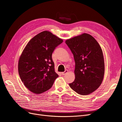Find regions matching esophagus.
<instances>
[{"mask_svg": "<svg viewBox=\"0 0 122 122\" xmlns=\"http://www.w3.org/2000/svg\"><path fill=\"white\" fill-rule=\"evenodd\" d=\"M68 72V70H66L64 72H61V74L62 75H65V74H66Z\"/></svg>", "mask_w": 122, "mask_h": 122, "instance_id": "esophagus-1", "label": "esophagus"}]
</instances>
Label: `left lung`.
I'll return each instance as SVG.
<instances>
[{"label": "left lung", "instance_id": "left-lung-1", "mask_svg": "<svg viewBox=\"0 0 122 122\" xmlns=\"http://www.w3.org/2000/svg\"><path fill=\"white\" fill-rule=\"evenodd\" d=\"M75 62L74 81L69 83L81 95L90 94L102 82L105 67L101 48L91 35L84 34L66 41Z\"/></svg>", "mask_w": 122, "mask_h": 122}]
</instances>
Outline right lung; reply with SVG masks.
<instances>
[{
    "label": "right lung",
    "mask_w": 122,
    "mask_h": 122,
    "mask_svg": "<svg viewBox=\"0 0 122 122\" xmlns=\"http://www.w3.org/2000/svg\"><path fill=\"white\" fill-rule=\"evenodd\" d=\"M62 42L46 30L35 36L25 47L18 62V72L24 86L33 93L48 90L58 77L54 71L52 54Z\"/></svg>",
    "instance_id": "obj_1"
}]
</instances>
